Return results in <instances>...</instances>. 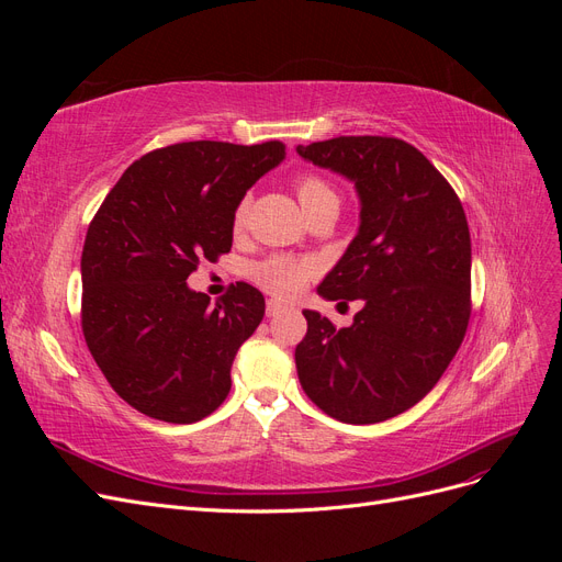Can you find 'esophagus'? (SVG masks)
<instances>
[{"instance_id":"34e87169","label":"esophagus","mask_w":562,"mask_h":562,"mask_svg":"<svg viewBox=\"0 0 562 562\" xmlns=\"http://www.w3.org/2000/svg\"><path fill=\"white\" fill-rule=\"evenodd\" d=\"M283 310H285V307H283L281 302H277V300H267V310H265V312H267V316H269V318L279 316Z\"/></svg>"}]
</instances>
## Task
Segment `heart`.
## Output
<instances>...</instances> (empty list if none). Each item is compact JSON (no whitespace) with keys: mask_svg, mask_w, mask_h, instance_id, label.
Here are the masks:
<instances>
[{"mask_svg":"<svg viewBox=\"0 0 562 562\" xmlns=\"http://www.w3.org/2000/svg\"><path fill=\"white\" fill-rule=\"evenodd\" d=\"M295 194L300 199L304 215L326 206L337 209L339 203L335 187L326 178H321L316 173H302L295 180ZM246 211H248V199H241L239 206L234 209V217H232L234 229H239L244 225ZM248 274L262 288V291L277 297H293L302 291L304 283L310 281L312 265L307 260L291 258V255H269V258L250 265Z\"/></svg>","mask_w":562,"mask_h":562,"instance_id":"b5f03b06","label":"heart"}]
</instances>
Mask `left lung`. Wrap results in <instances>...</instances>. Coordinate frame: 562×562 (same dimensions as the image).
Here are the masks:
<instances>
[{
  "label": "left lung",
  "instance_id": "obj_1",
  "mask_svg": "<svg viewBox=\"0 0 562 562\" xmlns=\"http://www.w3.org/2000/svg\"><path fill=\"white\" fill-rule=\"evenodd\" d=\"M300 157L353 180L361 227L318 285L363 300L349 328L302 312L300 384L323 413L375 424L419 403L443 375L471 316V236L462 201L417 147L386 135L297 145Z\"/></svg>",
  "mask_w": 562,
  "mask_h": 562
}]
</instances>
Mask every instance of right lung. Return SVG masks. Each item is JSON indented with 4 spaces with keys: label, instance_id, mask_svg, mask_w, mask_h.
Masks as SVG:
<instances>
[{
    "label": "right lung",
    "instance_id": "1",
    "mask_svg": "<svg viewBox=\"0 0 562 562\" xmlns=\"http://www.w3.org/2000/svg\"><path fill=\"white\" fill-rule=\"evenodd\" d=\"M285 145L194 140L133 161L93 215L81 252V330L135 411L192 424L229 394L234 356L265 297L244 281L211 304L187 277L232 248L234 209Z\"/></svg>",
    "mask_w": 562,
    "mask_h": 562
}]
</instances>
